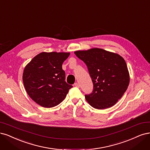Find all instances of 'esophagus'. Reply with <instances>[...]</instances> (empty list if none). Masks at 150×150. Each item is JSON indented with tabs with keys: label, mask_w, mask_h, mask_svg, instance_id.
Returning <instances> with one entry per match:
<instances>
[{
	"label": "esophagus",
	"mask_w": 150,
	"mask_h": 150,
	"mask_svg": "<svg viewBox=\"0 0 150 150\" xmlns=\"http://www.w3.org/2000/svg\"><path fill=\"white\" fill-rule=\"evenodd\" d=\"M74 86L75 87H79V84L78 83H77V82H76V83H74Z\"/></svg>",
	"instance_id": "34e87169"
}]
</instances>
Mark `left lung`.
Here are the masks:
<instances>
[{"label": "left lung", "mask_w": 150, "mask_h": 150, "mask_svg": "<svg viewBox=\"0 0 150 150\" xmlns=\"http://www.w3.org/2000/svg\"><path fill=\"white\" fill-rule=\"evenodd\" d=\"M74 53L87 65L94 85L92 93L85 95L87 102L97 109L114 105L130 82L125 59L117 53L97 48Z\"/></svg>", "instance_id": "left-lung-1"}]
</instances>
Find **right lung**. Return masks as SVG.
<instances>
[{"instance_id": "1", "label": "right lung", "mask_w": 150, "mask_h": 150, "mask_svg": "<svg viewBox=\"0 0 150 150\" xmlns=\"http://www.w3.org/2000/svg\"><path fill=\"white\" fill-rule=\"evenodd\" d=\"M70 53L42 52L27 64L23 82L27 94L42 107L58 105L66 97L73 86L66 83L63 62Z\"/></svg>"}]
</instances>
